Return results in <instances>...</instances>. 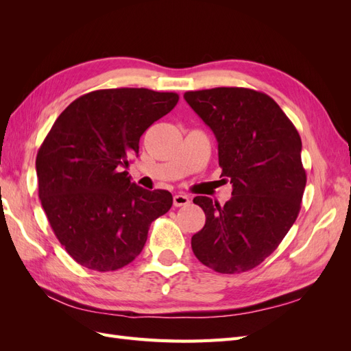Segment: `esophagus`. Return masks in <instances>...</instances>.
I'll return each mask as SVG.
<instances>
[{
  "mask_svg": "<svg viewBox=\"0 0 351 351\" xmlns=\"http://www.w3.org/2000/svg\"><path fill=\"white\" fill-rule=\"evenodd\" d=\"M173 204H174V206H186V205H189L190 204V199L186 196V195H176L174 197H173Z\"/></svg>",
  "mask_w": 351,
  "mask_h": 351,
  "instance_id": "1",
  "label": "esophagus"
}]
</instances>
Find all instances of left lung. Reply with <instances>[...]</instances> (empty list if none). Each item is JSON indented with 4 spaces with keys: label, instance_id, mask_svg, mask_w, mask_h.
I'll use <instances>...</instances> for the list:
<instances>
[{
    "label": "left lung",
    "instance_id": "1",
    "mask_svg": "<svg viewBox=\"0 0 351 351\" xmlns=\"http://www.w3.org/2000/svg\"><path fill=\"white\" fill-rule=\"evenodd\" d=\"M184 99L214 132L221 177L232 184L222 206L206 196L193 199L206 215L205 227L192 237L195 256L221 274L253 269L299 215L306 186L300 136L262 92L214 88L186 92Z\"/></svg>",
    "mask_w": 351,
    "mask_h": 351
}]
</instances>
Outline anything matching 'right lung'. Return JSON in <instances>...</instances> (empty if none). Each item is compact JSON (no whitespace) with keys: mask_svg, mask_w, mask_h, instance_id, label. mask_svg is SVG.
Instances as JSON below:
<instances>
[{"mask_svg":"<svg viewBox=\"0 0 351 351\" xmlns=\"http://www.w3.org/2000/svg\"><path fill=\"white\" fill-rule=\"evenodd\" d=\"M178 102L145 88L93 90L73 101L36 156L39 199L61 246L82 267L107 272L136 259L147 231L169 210L168 190L133 183L129 156L141 136Z\"/></svg>","mask_w":351,"mask_h":351,"instance_id":"add662e5","label":"right lung"}]
</instances>
